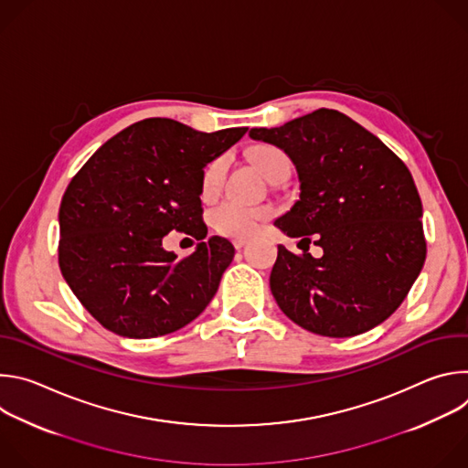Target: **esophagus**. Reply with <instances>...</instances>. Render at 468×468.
I'll return each mask as SVG.
<instances>
[{
    "label": "esophagus",
    "instance_id": "34e87169",
    "mask_svg": "<svg viewBox=\"0 0 468 468\" xmlns=\"http://www.w3.org/2000/svg\"><path fill=\"white\" fill-rule=\"evenodd\" d=\"M246 242H248V239H244V237H237V239H233V246H235L237 250L244 248V246H246Z\"/></svg>",
    "mask_w": 468,
    "mask_h": 468
}]
</instances>
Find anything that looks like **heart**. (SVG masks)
<instances>
[{"mask_svg":"<svg viewBox=\"0 0 468 468\" xmlns=\"http://www.w3.org/2000/svg\"><path fill=\"white\" fill-rule=\"evenodd\" d=\"M250 161L261 172V176L266 179L272 177V174L278 172L282 166H289L287 155L271 144L255 146L250 152ZM224 172H226L224 159H217L206 168L204 177H202V197L204 199H209L218 192L222 179H224ZM269 215H271V211L266 207H248V206L228 202L213 211L211 224H213L215 231L222 233V235L244 237V235L253 233L259 228L261 220H264Z\"/></svg>","mask_w":468,"mask_h":468,"instance_id":"heart-1","label":"heart"}]
</instances>
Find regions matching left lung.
<instances>
[{"mask_svg": "<svg viewBox=\"0 0 468 468\" xmlns=\"http://www.w3.org/2000/svg\"><path fill=\"white\" fill-rule=\"evenodd\" d=\"M248 135L283 150L298 174L300 197L274 226L307 242L316 235L324 251L300 257L278 244L271 291L280 309L303 329L337 339L385 322L426 261L422 202L408 166L333 109Z\"/></svg>", "mask_w": 468, "mask_h": 468, "instance_id": "obj_1", "label": "left lung"}]
</instances>
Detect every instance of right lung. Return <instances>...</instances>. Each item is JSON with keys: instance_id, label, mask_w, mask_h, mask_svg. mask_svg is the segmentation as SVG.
<instances>
[{"instance_id": "add662e5", "label": "right lung", "mask_w": 468, "mask_h": 468, "mask_svg": "<svg viewBox=\"0 0 468 468\" xmlns=\"http://www.w3.org/2000/svg\"><path fill=\"white\" fill-rule=\"evenodd\" d=\"M246 129L204 133L148 118L109 139L70 181L58 209V266L103 327L161 337L209 305L235 248L217 235L203 240L204 168ZM174 229L200 240L185 260L162 248Z\"/></svg>"}]
</instances>
